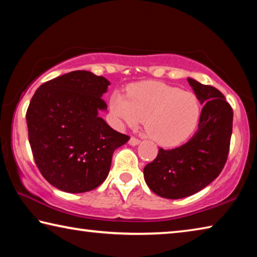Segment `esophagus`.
Masks as SVG:
<instances>
[{
  "mask_svg": "<svg viewBox=\"0 0 257 257\" xmlns=\"http://www.w3.org/2000/svg\"><path fill=\"white\" fill-rule=\"evenodd\" d=\"M139 143H141V141H139V139L136 137H132L129 139V145H132V146H137Z\"/></svg>",
  "mask_w": 257,
  "mask_h": 257,
  "instance_id": "esophagus-1",
  "label": "esophagus"
}]
</instances>
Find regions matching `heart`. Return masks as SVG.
Here are the masks:
<instances>
[{
	"label": "heart",
	"instance_id": "b5f03b06",
	"mask_svg": "<svg viewBox=\"0 0 257 257\" xmlns=\"http://www.w3.org/2000/svg\"><path fill=\"white\" fill-rule=\"evenodd\" d=\"M110 111L119 125L136 127L144 120L150 137L161 146H179L196 130L201 103L196 95L158 81L130 86L127 96L116 90Z\"/></svg>",
	"mask_w": 257,
	"mask_h": 257
}]
</instances>
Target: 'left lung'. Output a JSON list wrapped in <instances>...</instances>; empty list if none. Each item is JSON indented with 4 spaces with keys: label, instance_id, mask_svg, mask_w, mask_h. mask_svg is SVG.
I'll list each match as a JSON object with an SVG mask.
<instances>
[{
    "label": "left lung",
    "instance_id": "1",
    "mask_svg": "<svg viewBox=\"0 0 257 257\" xmlns=\"http://www.w3.org/2000/svg\"><path fill=\"white\" fill-rule=\"evenodd\" d=\"M187 80L204 104L197 132L180 147L160 149L156 159L144 168L150 189L169 199L196 194L220 175L227 162L232 134L233 112L223 94L193 78Z\"/></svg>",
    "mask_w": 257,
    "mask_h": 257
}]
</instances>
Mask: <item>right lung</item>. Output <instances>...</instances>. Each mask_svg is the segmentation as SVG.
Instances as JSON below:
<instances>
[{
    "label": "right lung",
    "mask_w": 257,
    "mask_h": 257,
    "mask_svg": "<svg viewBox=\"0 0 257 257\" xmlns=\"http://www.w3.org/2000/svg\"><path fill=\"white\" fill-rule=\"evenodd\" d=\"M110 81L85 70L43 84L26 119L35 163L52 186L67 193L93 190L106 179L112 155L129 141L113 130L98 111Z\"/></svg>",
    "instance_id": "1"
}]
</instances>
